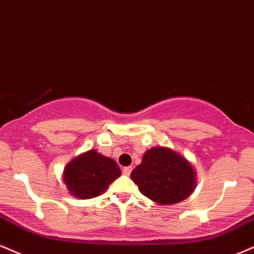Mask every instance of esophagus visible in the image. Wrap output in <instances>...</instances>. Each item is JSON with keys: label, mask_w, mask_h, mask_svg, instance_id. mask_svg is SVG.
<instances>
[{"label": "esophagus", "mask_w": 254, "mask_h": 254, "mask_svg": "<svg viewBox=\"0 0 254 254\" xmlns=\"http://www.w3.org/2000/svg\"><path fill=\"white\" fill-rule=\"evenodd\" d=\"M130 172H132V166H125V168L122 169V174L124 175L129 176Z\"/></svg>", "instance_id": "esophagus-1"}]
</instances>
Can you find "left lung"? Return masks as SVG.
I'll return each mask as SVG.
<instances>
[{"label":"left lung","mask_w":254,"mask_h":254,"mask_svg":"<svg viewBox=\"0 0 254 254\" xmlns=\"http://www.w3.org/2000/svg\"><path fill=\"white\" fill-rule=\"evenodd\" d=\"M130 178L142 195L164 205L186 199L196 184L190 163L165 147H153L146 152Z\"/></svg>","instance_id":"8db88e82"}]
</instances>
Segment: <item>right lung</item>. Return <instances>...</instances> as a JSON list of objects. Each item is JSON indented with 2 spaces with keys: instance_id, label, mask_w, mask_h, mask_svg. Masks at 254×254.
Returning a JSON list of instances; mask_svg holds the SVG:
<instances>
[{
  "instance_id": "right-lung-1",
  "label": "right lung",
  "mask_w": 254,
  "mask_h": 254,
  "mask_svg": "<svg viewBox=\"0 0 254 254\" xmlns=\"http://www.w3.org/2000/svg\"><path fill=\"white\" fill-rule=\"evenodd\" d=\"M120 175L121 170L115 160L90 150L67 164L64 182L71 195L88 199L106 191L109 184Z\"/></svg>"
}]
</instances>
